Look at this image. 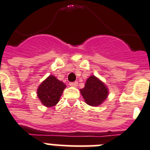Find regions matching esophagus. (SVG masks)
<instances>
[{"instance_id":"esophagus-1","label":"esophagus","mask_w":150,"mask_h":150,"mask_svg":"<svg viewBox=\"0 0 150 150\" xmlns=\"http://www.w3.org/2000/svg\"><path fill=\"white\" fill-rule=\"evenodd\" d=\"M69 85L72 87H76L78 85L77 81H74V82H70L69 83Z\"/></svg>"}]
</instances>
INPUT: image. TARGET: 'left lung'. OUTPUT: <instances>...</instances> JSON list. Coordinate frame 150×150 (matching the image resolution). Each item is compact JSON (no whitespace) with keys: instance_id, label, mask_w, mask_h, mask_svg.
Masks as SVG:
<instances>
[{"instance_id":"left-lung-1","label":"left lung","mask_w":150,"mask_h":150,"mask_svg":"<svg viewBox=\"0 0 150 150\" xmlns=\"http://www.w3.org/2000/svg\"><path fill=\"white\" fill-rule=\"evenodd\" d=\"M81 95L90 106L100 105L107 98L108 90L102 81L94 75L87 79L85 88L81 89Z\"/></svg>"}]
</instances>
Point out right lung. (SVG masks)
Masks as SVG:
<instances>
[{
	"label": "right lung",
	"mask_w": 150,
	"mask_h": 150,
	"mask_svg": "<svg viewBox=\"0 0 150 150\" xmlns=\"http://www.w3.org/2000/svg\"><path fill=\"white\" fill-rule=\"evenodd\" d=\"M65 85L53 75H50L42 82L37 90V96L43 105L55 106L65 88Z\"/></svg>",
	"instance_id": "right-lung-1"
}]
</instances>
